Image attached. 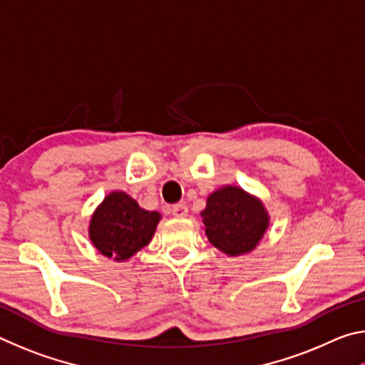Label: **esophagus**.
I'll return each instance as SVG.
<instances>
[{"mask_svg":"<svg viewBox=\"0 0 365 365\" xmlns=\"http://www.w3.org/2000/svg\"><path fill=\"white\" fill-rule=\"evenodd\" d=\"M170 212L174 217H187L188 215V207L183 202H178V205H174L170 209Z\"/></svg>","mask_w":365,"mask_h":365,"instance_id":"34e87169","label":"esophagus"}]
</instances>
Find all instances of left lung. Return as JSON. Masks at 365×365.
<instances>
[{"instance_id":"8db88e82","label":"left lung","mask_w":365,"mask_h":365,"mask_svg":"<svg viewBox=\"0 0 365 365\" xmlns=\"http://www.w3.org/2000/svg\"><path fill=\"white\" fill-rule=\"evenodd\" d=\"M201 217L209 243L228 256L255 250L269 227V214L262 202L230 185L209 195Z\"/></svg>"}]
</instances>
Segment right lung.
<instances>
[{
	"label": "right lung",
	"mask_w": 365,
	"mask_h": 365,
	"mask_svg": "<svg viewBox=\"0 0 365 365\" xmlns=\"http://www.w3.org/2000/svg\"><path fill=\"white\" fill-rule=\"evenodd\" d=\"M159 220V212L141 209L123 191H113L91 215L90 240L103 256L120 262L151 242Z\"/></svg>",
	"instance_id": "right-lung-1"
}]
</instances>
